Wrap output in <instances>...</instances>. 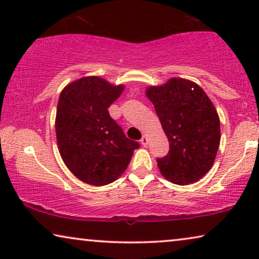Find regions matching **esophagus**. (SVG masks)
<instances>
[{"label":"esophagus","mask_w":259,"mask_h":259,"mask_svg":"<svg viewBox=\"0 0 259 259\" xmlns=\"http://www.w3.org/2000/svg\"><path fill=\"white\" fill-rule=\"evenodd\" d=\"M140 144L143 145L144 147H146L147 145H148V138H147L146 136H144L143 138H141V140H140Z\"/></svg>","instance_id":"1"}]
</instances>
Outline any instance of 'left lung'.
Instances as JSON below:
<instances>
[{"label":"left lung","instance_id":"left-lung-1","mask_svg":"<svg viewBox=\"0 0 259 259\" xmlns=\"http://www.w3.org/2000/svg\"><path fill=\"white\" fill-rule=\"evenodd\" d=\"M169 143L168 154L157 159L166 179L177 185L196 183L210 171L221 144V121L199 84L172 77L146 88Z\"/></svg>","mask_w":259,"mask_h":259}]
</instances>
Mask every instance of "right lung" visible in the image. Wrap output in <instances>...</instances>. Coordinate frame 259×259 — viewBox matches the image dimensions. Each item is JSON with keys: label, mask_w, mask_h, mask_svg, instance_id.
Segmentation results:
<instances>
[{"label": "right lung", "mask_w": 259, "mask_h": 259, "mask_svg": "<svg viewBox=\"0 0 259 259\" xmlns=\"http://www.w3.org/2000/svg\"><path fill=\"white\" fill-rule=\"evenodd\" d=\"M123 88L100 76H83L60 94L55 118L60 155L69 171L90 185L104 186L118 179L139 147L108 113Z\"/></svg>", "instance_id": "right-lung-1"}]
</instances>
